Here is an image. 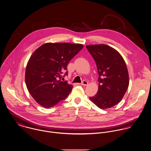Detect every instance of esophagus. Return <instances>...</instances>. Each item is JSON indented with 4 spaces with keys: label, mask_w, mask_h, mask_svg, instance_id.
Wrapping results in <instances>:
<instances>
[{
    "label": "esophagus",
    "mask_w": 151,
    "mask_h": 151,
    "mask_svg": "<svg viewBox=\"0 0 151 151\" xmlns=\"http://www.w3.org/2000/svg\"><path fill=\"white\" fill-rule=\"evenodd\" d=\"M81 84L83 85V86H87V85L88 84V82H87L86 81H83L82 82Z\"/></svg>",
    "instance_id": "obj_1"
}]
</instances>
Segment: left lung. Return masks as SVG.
I'll use <instances>...</instances> for the list:
<instances>
[{
  "mask_svg": "<svg viewBox=\"0 0 151 151\" xmlns=\"http://www.w3.org/2000/svg\"><path fill=\"white\" fill-rule=\"evenodd\" d=\"M96 61L99 90L90 99L101 109L110 108L123 99L129 84L126 63L119 52L106 45L86 46Z\"/></svg>",
  "mask_w": 151,
  "mask_h": 151,
  "instance_id": "left-lung-1",
  "label": "left lung"
}]
</instances>
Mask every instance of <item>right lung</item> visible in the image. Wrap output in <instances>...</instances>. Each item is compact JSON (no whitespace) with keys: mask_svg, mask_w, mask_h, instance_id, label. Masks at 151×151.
I'll return each instance as SVG.
<instances>
[{"mask_svg":"<svg viewBox=\"0 0 151 151\" xmlns=\"http://www.w3.org/2000/svg\"><path fill=\"white\" fill-rule=\"evenodd\" d=\"M83 48L81 44L47 43L34 51L25 70V83L30 94L39 105L50 108L65 99L73 86L61 81L68 75L69 61Z\"/></svg>","mask_w":151,"mask_h":151,"instance_id":"right-lung-1","label":"right lung"}]
</instances>
